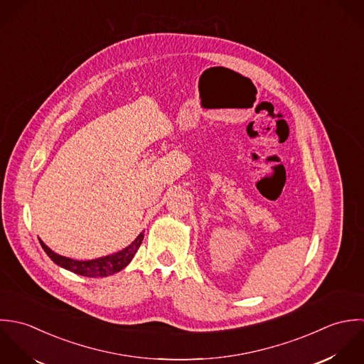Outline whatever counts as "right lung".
<instances>
[{
    "label": "right lung",
    "instance_id": "obj_1",
    "mask_svg": "<svg viewBox=\"0 0 364 364\" xmlns=\"http://www.w3.org/2000/svg\"><path fill=\"white\" fill-rule=\"evenodd\" d=\"M144 236H145V232L139 233V236L134 240L132 245H129L127 249H124V250H121L115 255L100 257V259H95V260H85V262L63 257V256L52 252L42 240H39V242H41L43 250L46 252V255L58 266H60L63 269H68L75 274L85 276V277H107L109 274L121 272L124 267H127L129 264V262L134 259L135 253L138 252V249H139V246L144 240Z\"/></svg>",
    "mask_w": 364,
    "mask_h": 364
}]
</instances>
